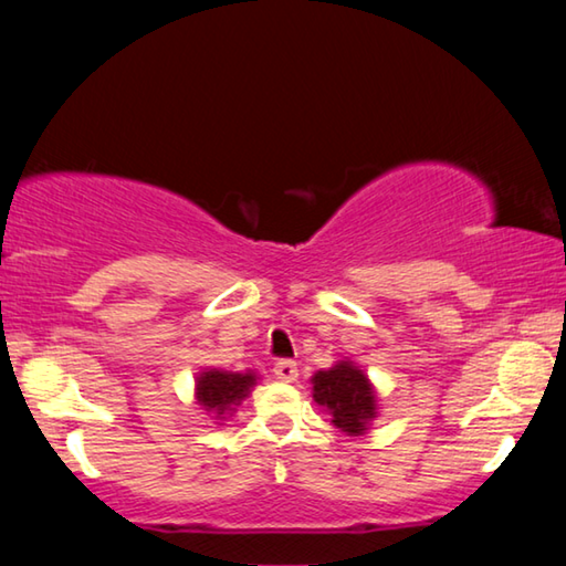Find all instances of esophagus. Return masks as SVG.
I'll return each mask as SVG.
<instances>
[{
	"mask_svg": "<svg viewBox=\"0 0 566 566\" xmlns=\"http://www.w3.org/2000/svg\"><path fill=\"white\" fill-rule=\"evenodd\" d=\"M274 377L280 381H286V385H292L300 377V367H296V361L292 359H282L274 364Z\"/></svg>",
	"mask_w": 566,
	"mask_h": 566,
	"instance_id": "34e87169",
	"label": "esophagus"
}]
</instances>
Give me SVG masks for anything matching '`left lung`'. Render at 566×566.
Listing matches in <instances>:
<instances>
[{"label":"left lung","mask_w":566,"mask_h":566,"mask_svg":"<svg viewBox=\"0 0 566 566\" xmlns=\"http://www.w3.org/2000/svg\"><path fill=\"white\" fill-rule=\"evenodd\" d=\"M312 399L332 417V424L347 437L367 434L377 417V389L349 357L312 377Z\"/></svg>","instance_id":"obj_1"}]
</instances>
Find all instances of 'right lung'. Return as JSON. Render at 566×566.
<instances>
[{
  "label": "right lung",
  "instance_id": "obj_1",
  "mask_svg": "<svg viewBox=\"0 0 566 566\" xmlns=\"http://www.w3.org/2000/svg\"><path fill=\"white\" fill-rule=\"evenodd\" d=\"M256 385V371H227V369H202L195 379V399L214 419L232 417L237 407L249 397Z\"/></svg>",
  "mask_w": 566,
  "mask_h": 566
}]
</instances>
